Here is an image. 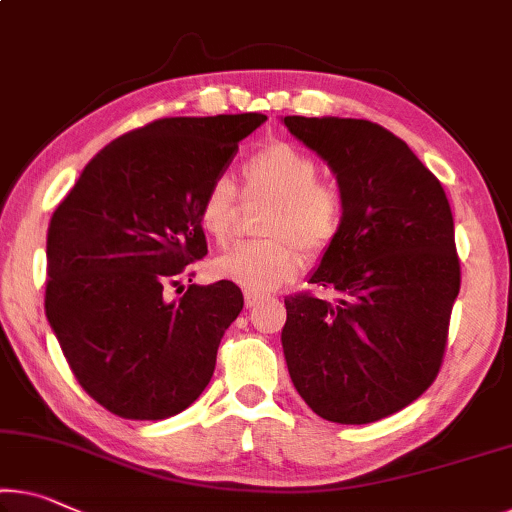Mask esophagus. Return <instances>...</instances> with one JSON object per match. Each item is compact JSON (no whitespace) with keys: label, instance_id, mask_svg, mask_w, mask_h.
I'll return each instance as SVG.
<instances>
[{"label":"esophagus","instance_id":"34e87169","mask_svg":"<svg viewBox=\"0 0 512 512\" xmlns=\"http://www.w3.org/2000/svg\"><path fill=\"white\" fill-rule=\"evenodd\" d=\"M263 297L261 295H251V293H245V306L247 309H254V306L261 304Z\"/></svg>","mask_w":512,"mask_h":512}]
</instances>
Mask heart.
Masks as SVG:
<instances>
[{
    "label": "heart",
    "mask_w": 512,
    "mask_h": 512,
    "mask_svg": "<svg viewBox=\"0 0 512 512\" xmlns=\"http://www.w3.org/2000/svg\"><path fill=\"white\" fill-rule=\"evenodd\" d=\"M245 192L272 199L263 233L267 240L242 242L215 258L212 277L235 283L254 295L272 293L300 272L303 247L318 256L341 229V196L318 180V162L288 141H270L247 160ZM238 192L231 178L219 176L208 185L199 206V226L206 238L224 245L233 233Z\"/></svg>",
    "instance_id": "b5f03b06"
}]
</instances>
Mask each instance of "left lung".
<instances>
[{"mask_svg": "<svg viewBox=\"0 0 512 512\" xmlns=\"http://www.w3.org/2000/svg\"><path fill=\"white\" fill-rule=\"evenodd\" d=\"M281 123L327 162L343 208L309 277L341 297L286 300L290 380L322 419L380 421L414 403L442 366L460 293L451 206L442 183L382 125L338 116Z\"/></svg>", "mask_w": 512, "mask_h": 512, "instance_id": "obj_1", "label": "left lung"}]
</instances>
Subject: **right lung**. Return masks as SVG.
Segmentation results:
<instances>
[{
    "label": "right lung",
    "mask_w": 512,
    "mask_h": 512,
    "mask_svg": "<svg viewBox=\"0 0 512 512\" xmlns=\"http://www.w3.org/2000/svg\"><path fill=\"white\" fill-rule=\"evenodd\" d=\"M265 121L148 123L102 148L54 210L45 316L77 382L112 414L169 419L208 387L219 341L245 304L240 288L192 283L176 300L167 290L208 254L203 194Z\"/></svg>",
    "instance_id": "obj_1"
}]
</instances>
